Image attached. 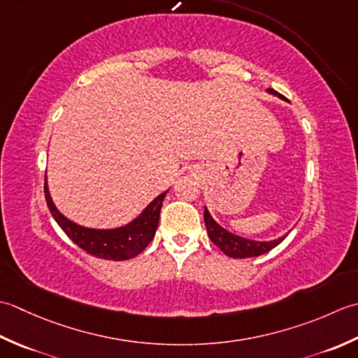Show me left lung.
I'll list each match as a JSON object with an SVG mask.
<instances>
[{"label":"left lung","mask_w":358,"mask_h":358,"mask_svg":"<svg viewBox=\"0 0 358 358\" xmlns=\"http://www.w3.org/2000/svg\"><path fill=\"white\" fill-rule=\"evenodd\" d=\"M271 94H276L273 90H268ZM203 222H206L208 238L211 243L216 244L220 249L231 258H252L259 257L262 253L271 252L273 247L278 245L281 241L286 238H280L275 241H267V243H259V241H250L233 235V233L222 229L220 224H216L213 217L210 216L208 210L203 208Z\"/></svg>","instance_id":"1"}]
</instances>
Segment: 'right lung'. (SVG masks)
I'll list each match as a JSON object with an SVG mask.
<instances>
[{
    "label": "right lung",
    "mask_w": 358,
    "mask_h": 358,
    "mask_svg": "<svg viewBox=\"0 0 358 358\" xmlns=\"http://www.w3.org/2000/svg\"><path fill=\"white\" fill-rule=\"evenodd\" d=\"M165 194L166 192L159 194L142 211L141 216L136 217L133 222H129L125 227L113 230H96L82 227V225H77L69 221L68 217H64L54 206L52 199H50L48 182H45V198L50 215H52L57 224L66 233L72 243L77 244L86 253L92 255V257L113 261H125L134 258L151 243L157 229L160 208H162Z\"/></svg>",
    "instance_id": "add662e5"
}]
</instances>
